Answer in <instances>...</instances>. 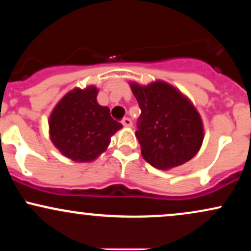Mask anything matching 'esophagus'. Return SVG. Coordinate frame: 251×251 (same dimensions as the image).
<instances>
[{
	"instance_id": "obj_1",
	"label": "esophagus",
	"mask_w": 251,
	"mask_h": 251,
	"mask_svg": "<svg viewBox=\"0 0 251 251\" xmlns=\"http://www.w3.org/2000/svg\"><path fill=\"white\" fill-rule=\"evenodd\" d=\"M122 124L125 127H132V120L129 118H124Z\"/></svg>"
}]
</instances>
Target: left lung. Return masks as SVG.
<instances>
[{
    "instance_id": "1",
    "label": "left lung",
    "mask_w": 251,
    "mask_h": 251,
    "mask_svg": "<svg viewBox=\"0 0 251 251\" xmlns=\"http://www.w3.org/2000/svg\"><path fill=\"white\" fill-rule=\"evenodd\" d=\"M129 87L142 114L135 137L144 159L155 169L183 165L198 153L204 139L201 114L185 94L163 80Z\"/></svg>"
}]
</instances>
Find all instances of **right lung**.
<instances>
[{"instance_id":"1","label":"right lung","mask_w":251,"mask_h":251,"mask_svg":"<svg viewBox=\"0 0 251 251\" xmlns=\"http://www.w3.org/2000/svg\"><path fill=\"white\" fill-rule=\"evenodd\" d=\"M98 92L94 85L73 88L59 100L48 119L51 143L73 162H94L107 150L112 135L123 128L107 106L98 103Z\"/></svg>"}]
</instances>
